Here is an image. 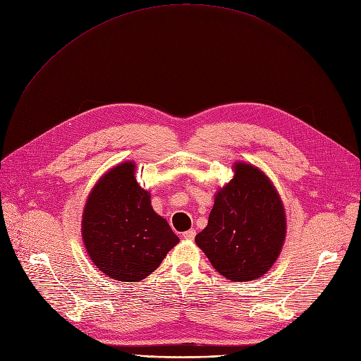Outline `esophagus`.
<instances>
[{
  "instance_id": "1",
  "label": "esophagus",
  "mask_w": 361,
  "mask_h": 361,
  "mask_svg": "<svg viewBox=\"0 0 361 361\" xmlns=\"http://www.w3.org/2000/svg\"><path fill=\"white\" fill-rule=\"evenodd\" d=\"M195 236H196V230L195 228H190V230H187V231L183 233V238L185 240H193Z\"/></svg>"
}]
</instances>
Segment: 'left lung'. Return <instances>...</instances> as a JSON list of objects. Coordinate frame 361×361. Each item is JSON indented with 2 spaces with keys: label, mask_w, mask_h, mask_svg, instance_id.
Masks as SVG:
<instances>
[{
  "label": "left lung",
  "mask_w": 361,
  "mask_h": 361,
  "mask_svg": "<svg viewBox=\"0 0 361 361\" xmlns=\"http://www.w3.org/2000/svg\"><path fill=\"white\" fill-rule=\"evenodd\" d=\"M233 171L195 242L219 274L250 281L267 273L280 255L286 215L276 187L259 168L236 162Z\"/></svg>",
  "instance_id": "obj_1"
}]
</instances>
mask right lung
I'll return each instance as SVG.
<instances>
[{
    "label": "right lung",
    "mask_w": 361,
    "mask_h": 361,
    "mask_svg": "<svg viewBox=\"0 0 361 361\" xmlns=\"http://www.w3.org/2000/svg\"><path fill=\"white\" fill-rule=\"evenodd\" d=\"M128 161L109 169L92 187L82 215V240L107 277L140 281L159 267L180 239L150 205Z\"/></svg>",
    "instance_id": "add662e5"
}]
</instances>
